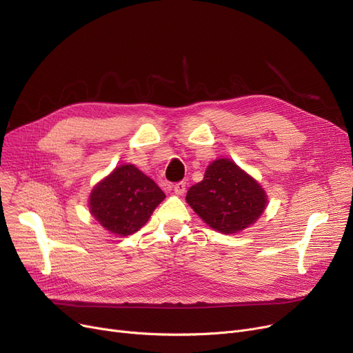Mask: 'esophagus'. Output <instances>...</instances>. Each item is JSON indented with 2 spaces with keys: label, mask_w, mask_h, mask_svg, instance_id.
Masks as SVG:
<instances>
[{
  "label": "esophagus",
  "mask_w": 353,
  "mask_h": 353,
  "mask_svg": "<svg viewBox=\"0 0 353 353\" xmlns=\"http://www.w3.org/2000/svg\"><path fill=\"white\" fill-rule=\"evenodd\" d=\"M174 193L177 196H183L184 193H186V181H180V183H176L174 188H173Z\"/></svg>",
  "instance_id": "34e87169"
}]
</instances>
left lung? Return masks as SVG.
<instances>
[{"label":"left lung","instance_id":"left-lung-1","mask_svg":"<svg viewBox=\"0 0 353 353\" xmlns=\"http://www.w3.org/2000/svg\"><path fill=\"white\" fill-rule=\"evenodd\" d=\"M186 201L213 230L233 234L252 226L268 206L265 189L230 159H216Z\"/></svg>","mask_w":353,"mask_h":353}]
</instances>
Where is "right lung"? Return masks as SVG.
<instances>
[{
	"label": "right lung",
	"mask_w": 353,
	"mask_h": 353,
	"mask_svg": "<svg viewBox=\"0 0 353 353\" xmlns=\"http://www.w3.org/2000/svg\"><path fill=\"white\" fill-rule=\"evenodd\" d=\"M164 197L157 184L134 164H123L96 184L88 208L105 230L124 237L140 230Z\"/></svg>",
	"instance_id": "right-lung-1"
}]
</instances>
